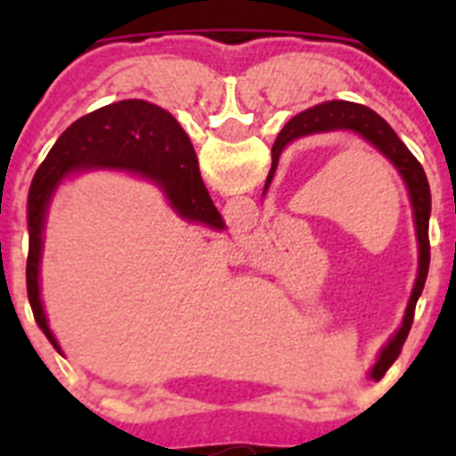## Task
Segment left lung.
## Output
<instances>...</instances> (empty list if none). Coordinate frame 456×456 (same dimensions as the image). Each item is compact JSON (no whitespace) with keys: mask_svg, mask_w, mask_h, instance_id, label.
<instances>
[{"mask_svg":"<svg viewBox=\"0 0 456 456\" xmlns=\"http://www.w3.org/2000/svg\"><path fill=\"white\" fill-rule=\"evenodd\" d=\"M331 130H352L356 134L363 136L368 143H372L386 159H390L397 171H400L402 180H404L406 189H409V199L413 205V224H416V237H418V278L411 292L409 305H406L404 320H402L400 331L395 333L393 340L381 349L379 361L374 363L370 377L374 381L384 377L386 370L395 363V358L400 356L402 345H404L406 336L413 324V313H416V304L420 299L422 288H425L427 272H429V215H432V191H429V183H427L425 168L420 167L416 157L411 155L409 148L402 143V139L395 134V130L386 123L377 111L363 104L347 102V100H331V102H322L317 107H310L294 118L285 123L278 139L273 141L272 148V171L265 183V191H267L269 183H272L273 173L278 167V157L289 146L292 141L301 139L308 134H320V132Z\"/></svg>","mask_w":456,"mask_h":456,"instance_id":"1","label":"left lung"}]
</instances>
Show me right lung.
<instances>
[{
    "instance_id": "add662e5",
    "label": "right lung",
    "mask_w": 456,
    "mask_h": 456,
    "mask_svg": "<svg viewBox=\"0 0 456 456\" xmlns=\"http://www.w3.org/2000/svg\"><path fill=\"white\" fill-rule=\"evenodd\" d=\"M82 168H125L148 175L164 187L171 203L189 221L224 228V219L209 199L199 171L191 141L167 109L146 100H123L82 116L68 127L45 162L36 171L27 200L29 256H27V294L36 324L59 349L45 310L40 304V253L45 215L54 189L68 173ZM61 352V349H59Z\"/></svg>"
}]
</instances>
